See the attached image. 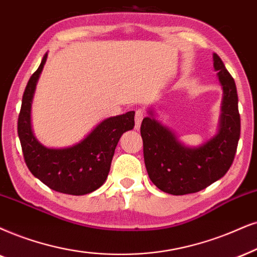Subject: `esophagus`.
Returning <instances> with one entry per match:
<instances>
[{
    "label": "esophagus",
    "mask_w": 257,
    "mask_h": 257,
    "mask_svg": "<svg viewBox=\"0 0 257 257\" xmlns=\"http://www.w3.org/2000/svg\"><path fill=\"white\" fill-rule=\"evenodd\" d=\"M145 117V111L142 109H138L135 111V128L139 129L141 125L142 119Z\"/></svg>",
    "instance_id": "obj_1"
}]
</instances>
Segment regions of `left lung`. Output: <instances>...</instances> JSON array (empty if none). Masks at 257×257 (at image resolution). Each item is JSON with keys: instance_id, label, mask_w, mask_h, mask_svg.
Segmentation results:
<instances>
[{"instance_id": "8db88e82", "label": "left lung", "mask_w": 257, "mask_h": 257, "mask_svg": "<svg viewBox=\"0 0 257 257\" xmlns=\"http://www.w3.org/2000/svg\"><path fill=\"white\" fill-rule=\"evenodd\" d=\"M213 66L224 92L219 132L215 138L200 147L188 148L153 116L141 123L149 179L159 190L173 196L196 193L210 186L224 177L235 159L241 134L236 84L216 53Z\"/></svg>"}]
</instances>
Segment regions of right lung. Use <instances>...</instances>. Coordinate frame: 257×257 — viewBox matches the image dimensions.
<instances>
[{
    "instance_id": "add662e5",
    "label": "right lung",
    "mask_w": 257,
    "mask_h": 257,
    "mask_svg": "<svg viewBox=\"0 0 257 257\" xmlns=\"http://www.w3.org/2000/svg\"><path fill=\"white\" fill-rule=\"evenodd\" d=\"M46 59L47 54H45L39 69L29 78L22 96L18 134L24 159L31 173L52 190L83 196L104 184L119 138L123 133L134 128L135 112L129 111L104 119L82 142L72 147H44L32 133L31 104Z\"/></svg>"
}]
</instances>
